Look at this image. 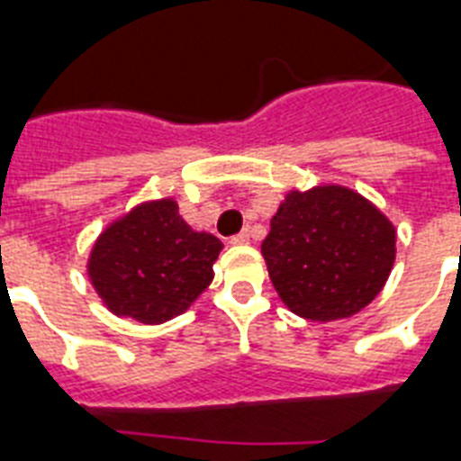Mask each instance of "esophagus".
Instances as JSON below:
<instances>
[{
    "mask_svg": "<svg viewBox=\"0 0 461 461\" xmlns=\"http://www.w3.org/2000/svg\"><path fill=\"white\" fill-rule=\"evenodd\" d=\"M231 244L234 246H244V244H249V231H239V234H234V237L230 239Z\"/></svg>",
    "mask_w": 461,
    "mask_h": 461,
    "instance_id": "esophagus-1",
    "label": "esophagus"
}]
</instances>
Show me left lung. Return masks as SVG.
I'll return each mask as SVG.
<instances>
[{
    "label": "left lung",
    "instance_id": "obj_1",
    "mask_svg": "<svg viewBox=\"0 0 461 461\" xmlns=\"http://www.w3.org/2000/svg\"><path fill=\"white\" fill-rule=\"evenodd\" d=\"M394 224L357 191H289L260 244L273 287L292 313L351 318L380 294L394 266Z\"/></svg>",
    "mask_w": 461,
    "mask_h": 461
}]
</instances>
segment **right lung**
<instances>
[{
  "label": "right lung",
  "mask_w": 461,
  "mask_h": 461,
  "mask_svg": "<svg viewBox=\"0 0 461 461\" xmlns=\"http://www.w3.org/2000/svg\"><path fill=\"white\" fill-rule=\"evenodd\" d=\"M222 241L195 231L174 198L139 203L103 230L90 249L88 277L119 318L159 325L210 287Z\"/></svg>",
  "instance_id": "obj_1"
}]
</instances>
